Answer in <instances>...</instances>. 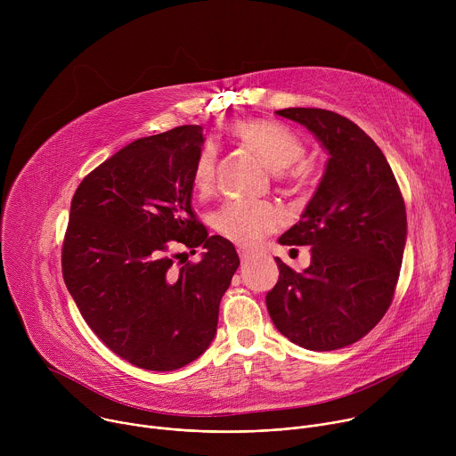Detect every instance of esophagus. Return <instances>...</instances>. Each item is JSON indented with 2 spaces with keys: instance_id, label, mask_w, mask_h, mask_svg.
<instances>
[{
  "instance_id": "esophagus-1",
  "label": "esophagus",
  "mask_w": 456,
  "mask_h": 456,
  "mask_svg": "<svg viewBox=\"0 0 456 456\" xmlns=\"http://www.w3.org/2000/svg\"><path fill=\"white\" fill-rule=\"evenodd\" d=\"M238 254H240V259L241 262H248V259H252L256 254L254 252H250V250H247V248H240L238 250Z\"/></svg>"
}]
</instances>
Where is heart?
Wrapping results in <instances>:
<instances>
[{
  "label": "heart",
  "mask_w": 456,
  "mask_h": 456,
  "mask_svg": "<svg viewBox=\"0 0 456 456\" xmlns=\"http://www.w3.org/2000/svg\"><path fill=\"white\" fill-rule=\"evenodd\" d=\"M229 132L245 146L254 150L273 173H283L303 159L305 146L287 126L269 118H241L229 126ZM216 173V157L211 146L204 148L192 167V183L199 192L211 191ZM292 178H303L306 169L296 166ZM281 218L267 204L231 202L215 216L216 231L240 245H256L280 225Z\"/></svg>",
  "instance_id": "b5f03b06"
}]
</instances>
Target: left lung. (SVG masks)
Instances as JSON below:
<instances>
[{"mask_svg":"<svg viewBox=\"0 0 456 456\" xmlns=\"http://www.w3.org/2000/svg\"><path fill=\"white\" fill-rule=\"evenodd\" d=\"M276 113L305 126L329 160L299 222L278 240L310 247V265L294 273L274 257L280 280L267 310L292 343L338 350L364 338L392 303L408 236L404 200L386 157L357 124L321 108Z\"/></svg>","mask_w":456,"mask_h":456,"instance_id":"1","label":"left lung"}]
</instances>
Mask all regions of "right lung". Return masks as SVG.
<instances>
[{"label": "right lung", "mask_w": 456, "mask_h": 456, "mask_svg": "<svg viewBox=\"0 0 456 456\" xmlns=\"http://www.w3.org/2000/svg\"><path fill=\"white\" fill-rule=\"evenodd\" d=\"M204 127L180 126L124 146L77 187L62 245V278L95 336L153 371L199 359L216 334L222 296L240 265L191 209ZM204 246L199 265L172 269L168 248Z\"/></svg>", "instance_id": "add662e5"}]
</instances>
